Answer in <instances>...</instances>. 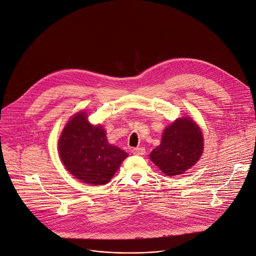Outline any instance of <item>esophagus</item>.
Here are the masks:
<instances>
[{
    "label": "esophagus",
    "mask_w": 256,
    "mask_h": 256,
    "mask_svg": "<svg viewBox=\"0 0 256 256\" xmlns=\"http://www.w3.org/2000/svg\"><path fill=\"white\" fill-rule=\"evenodd\" d=\"M132 154H136V155H144L146 154V150L142 146L134 148H132Z\"/></svg>",
    "instance_id": "esophagus-1"
}]
</instances>
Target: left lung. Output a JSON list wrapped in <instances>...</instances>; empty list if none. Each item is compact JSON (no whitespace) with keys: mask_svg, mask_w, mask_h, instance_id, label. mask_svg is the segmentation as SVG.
<instances>
[{"mask_svg":"<svg viewBox=\"0 0 256 256\" xmlns=\"http://www.w3.org/2000/svg\"><path fill=\"white\" fill-rule=\"evenodd\" d=\"M203 150L200 128L190 118H183L164 130L160 146L150 157L164 174L175 176L191 168L201 157Z\"/></svg>","mask_w":256,"mask_h":256,"instance_id":"left-lung-1","label":"left lung"}]
</instances>
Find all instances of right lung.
I'll return each mask as SVG.
<instances>
[{"mask_svg": "<svg viewBox=\"0 0 256 256\" xmlns=\"http://www.w3.org/2000/svg\"><path fill=\"white\" fill-rule=\"evenodd\" d=\"M66 169L84 183L106 184L128 154L106 140L101 126L91 124L85 112H78L65 126L58 142Z\"/></svg>", "mask_w": 256, "mask_h": 256, "instance_id": "add662e5", "label": "right lung"}]
</instances>
